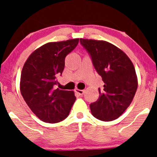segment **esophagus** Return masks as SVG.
<instances>
[{
  "label": "esophagus",
  "instance_id": "obj_1",
  "mask_svg": "<svg viewBox=\"0 0 157 157\" xmlns=\"http://www.w3.org/2000/svg\"><path fill=\"white\" fill-rule=\"evenodd\" d=\"M75 91H76V93L80 96H82L83 94H84V90H81V89H75Z\"/></svg>",
  "mask_w": 157,
  "mask_h": 157
}]
</instances>
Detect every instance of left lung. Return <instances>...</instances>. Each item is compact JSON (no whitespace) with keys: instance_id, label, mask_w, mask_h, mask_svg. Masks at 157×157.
I'll return each instance as SVG.
<instances>
[{"instance_id":"8db88e82","label":"left lung","mask_w":157,"mask_h":157,"mask_svg":"<svg viewBox=\"0 0 157 157\" xmlns=\"http://www.w3.org/2000/svg\"><path fill=\"white\" fill-rule=\"evenodd\" d=\"M80 42L91 55L104 83V89H98V99L90 105L91 113L101 121L117 119L129 106L138 87L134 64L123 51L111 43L83 38Z\"/></svg>"}]
</instances>
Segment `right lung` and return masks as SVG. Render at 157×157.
<instances>
[{
    "mask_svg": "<svg viewBox=\"0 0 157 157\" xmlns=\"http://www.w3.org/2000/svg\"><path fill=\"white\" fill-rule=\"evenodd\" d=\"M79 38L49 42L36 49L23 65L21 75V95L38 119L46 123L63 121L76 101L73 91L55 89L56 76L62 74L65 58Z\"/></svg>",
    "mask_w": 157,
    "mask_h": 157,
    "instance_id": "right-lung-1",
    "label": "right lung"
}]
</instances>
